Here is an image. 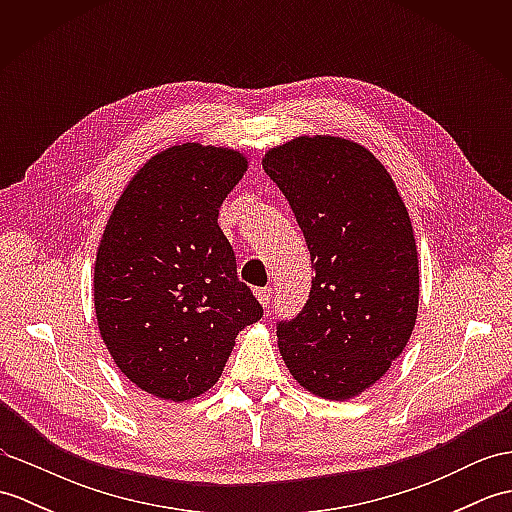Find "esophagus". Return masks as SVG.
I'll return each mask as SVG.
<instances>
[{"label":"esophagus","mask_w":512,"mask_h":512,"mask_svg":"<svg viewBox=\"0 0 512 512\" xmlns=\"http://www.w3.org/2000/svg\"><path fill=\"white\" fill-rule=\"evenodd\" d=\"M255 297H257L259 303H262V308L268 310L270 308V301H273V290L259 288V290H255Z\"/></svg>","instance_id":"esophagus-1"}]
</instances>
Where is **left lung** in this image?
Wrapping results in <instances>:
<instances>
[{
    "mask_svg": "<svg viewBox=\"0 0 512 512\" xmlns=\"http://www.w3.org/2000/svg\"><path fill=\"white\" fill-rule=\"evenodd\" d=\"M262 165L314 268L306 308L279 323V354L310 394L352 400L389 372L416 328L420 266L407 204L383 162L350 138L303 134L270 147Z\"/></svg>",
    "mask_w": 512,
    "mask_h": 512,
    "instance_id": "obj_1",
    "label": "left lung"
}]
</instances>
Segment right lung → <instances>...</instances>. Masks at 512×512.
<instances>
[{"label":"right lung","instance_id":"obj_1","mask_svg":"<svg viewBox=\"0 0 512 512\" xmlns=\"http://www.w3.org/2000/svg\"><path fill=\"white\" fill-rule=\"evenodd\" d=\"M248 162L224 145L167 147L107 217L94 262L96 325L123 376L160 400L209 391L237 334L262 319L217 224Z\"/></svg>","mask_w":512,"mask_h":512}]
</instances>
